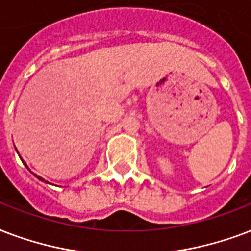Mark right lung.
Listing matches in <instances>:
<instances>
[{
    "instance_id": "1",
    "label": "right lung",
    "mask_w": 251,
    "mask_h": 251,
    "mask_svg": "<svg viewBox=\"0 0 251 251\" xmlns=\"http://www.w3.org/2000/svg\"><path fill=\"white\" fill-rule=\"evenodd\" d=\"M26 167H27V166H26ZM35 176H36V175H35ZM36 177H38V179H39V180H42V181H45V179H42V177H41V176H36Z\"/></svg>"
}]
</instances>
